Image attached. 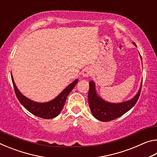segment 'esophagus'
I'll return each instance as SVG.
<instances>
[{"mask_svg": "<svg viewBox=\"0 0 157 157\" xmlns=\"http://www.w3.org/2000/svg\"><path fill=\"white\" fill-rule=\"evenodd\" d=\"M82 76L84 77V78H86V77H89V75H91L92 74V71L91 68H84L83 71H82Z\"/></svg>", "mask_w": 157, "mask_h": 157, "instance_id": "34e87169", "label": "esophagus"}]
</instances>
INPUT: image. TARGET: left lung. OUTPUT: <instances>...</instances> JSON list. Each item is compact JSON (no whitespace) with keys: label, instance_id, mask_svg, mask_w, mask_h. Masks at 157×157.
<instances>
[{"label":"left lung","instance_id":"1","mask_svg":"<svg viewBox=\"0 0 157 157\" xmlns=\"http://www.w3.org/2000/svg\"><path fill=\"white\" fill-rule=\"evenodd\" d=\"M132 44L136 46L134 42H133ZM140 57L141 59L140 55ZM141 85L139 91L131 100L120 103H112L105 101L98 95L95 89V82L91 81L89 82L88 100L90 109L93 116L98 120L102 122L112 121L123 116L124 113L131 109L136 103L141 90Z\"/></svg>","mask_w":157,"mask_h":157}]
</instances>
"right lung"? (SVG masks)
I'll return each mask as SVG.
<instances>
[{
	"label": "right lung",
	"mask_w": 157,
	"mask_h": 157,
	"mask_svg": "<svg viewBox=\"0 0 157 157\" xmlns=\"http://www.w3.org/2000/svg\"><path fill=\"white\" fill-rule=\"evenodd\" d=\"M11 76L16 95H17L21 104L28 111H30L31 113L39 117V118L44 119L54 118L59 115L65 105V102L68 95L70 94L78 82V79H76L75 81H73L68 86H66V88L63 89L56 98L49 101V102H37L29 99V98L21 94L19 90L18 89L17 86H16L12 74Z\"/></svg>",
	"instance_id": "right-lung-1"
}]
</instances>
